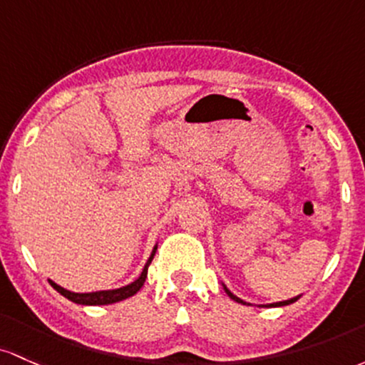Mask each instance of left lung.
Here are the masks:
<instances>
[{"label":"left lung","mask_w":365,"mask_h":365,"mask_svg":"<svg viewBox=\"0 0 365 365\" xmlns=\"http://www.w3.org/2000/svg\"><path fill=\"white\" fill-rule=\"evenodd\" d=\"M224 289H226V293L229 294V297L232 298V300L235 302H237V304H243V305H248L247 302H243L241 300V298H237L236 294H232L231 292H229V289L226 288V286H224ZM293 302H297V298H292V300H286V302H277V304H271V305H267V307H282V305H289V304H293Z\"/></svg>","instance_id":"1"}]
</instances>
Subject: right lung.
I'll list each match as a JSON object with an SVG mask.
<instances>
[{
	"instance_id": "obj_1",
	"label": "right lung",
	"mask_w": 365,
	"mask_h": 365,
	"mask_svg": "<svg viewBox=\"0 0 365 365\" xmlns=\"http://www.w3.org/2000/svg\"><path fill=\"white\" fill-rule=\"evenodd\" d=\"M155 252H157V247H155L153 252H151V257L148 259V262H146L145 269H143V272H141V276H139L134 282H130V284L124 286V288L108 289V292H94V293H72V292H68V289L61 288V286H58V284H56V282H53V281H50V284L60 294H63V297L68 298V300H71V302H76V304H81V305H108V304H115V302L125 300V298L133 297V294H136L139 289H141V286L145 284V281H146V274H148V265L151 264V260H153Z\"/></svg>"
}]
</instances>
